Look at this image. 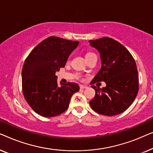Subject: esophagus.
<instances>
[{
  "label": "esophagus",
  "instance_id": "esophagus-1",
  "mask_svg": "<svg viewBox=\"0 0 153 153\" xmlns=\"http://www.w3.org/2000/svg\"><path fill=\"white\" fill-rule=\"evenodd\" d=\"M87 86L86 85H80V89L82 90V89H85V88H87Z\"/></svg>",
  "mask_w": 153,
  "mask_h": 153
}]
</instances>
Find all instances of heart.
I'll return each mask as SVG.
<instances>
[{"instance_id":"heart-1","label":"heart","mask_w":153,"mask_h":153,"mask_svg":"<svg viewBox=\"0 0 153 153\" xmlns=\"http://www.w3.org/2000/svg\"><path fill=\"white\" fill-rule=\"evenodd\" d=\"M93 55H95V54L94 53H91V52H89V53H87L86 54H85V58H86V59H87V58H88L89 57H91V56H93Z\"/></svg>"}]
</instances>
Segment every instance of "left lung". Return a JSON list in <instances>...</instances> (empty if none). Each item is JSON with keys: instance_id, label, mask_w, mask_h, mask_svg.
Returning <instances> with one entry per match:
<instances>
[{"instance_id": "1", "label": "left lung", "mask_w": 153, "mask_h": 153, "mask_svg": "<svg viewBox=\"0 0 153 153\" xmlns=\"http://www.w3.org/2000/svg\"><path fill=\"white\" fill-rule=\"evenodd\" d=\"M92 47L100 53L102 67L91 84L104 81L106 86L100 89L95 85V96L90 102L98 114L112 116L129 107L139 91L137 65L128 50L118 41L108 37L90 40Z\"/></svg>"}]
</instances>
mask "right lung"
Returning <instances> with one entry per match:
<instances>
[{
	"instance_id": "add662e5",
	"label": "right lung",
	"mask_w": 153,
	"mask_h": 153,
	"mask_svg": "<svg viewBox=\"0 0 153 153\" xmlns=\"http://www.w3.org/2000/svg\"><path fill=\"white\" fill-rule=\"evenodd\" d=\"M78 41L51 36L33 49L22 68V91L25 100L37 114L46 118L58 116L68 109L77 83L58 84L56 72L65 65Z\"/></svg>"
}]
</instances>
